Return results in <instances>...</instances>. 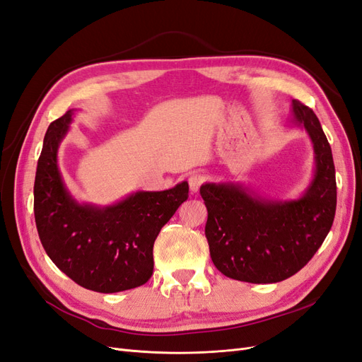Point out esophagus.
Wrapping results in <instances>:
<instances>
[{
  "label": "esophagus",
  "instance_id": "esophagus-1",
  "mask_svg": "<svg viewBox=\"0 0 362 362\" xmlns=\"http://www.w3.org/2000/svg\"><path fill=\"white\" fill-rule=\"evenodd\" d=\"M204 181H205V177H204V175H201V173H193V175H190V177H189V187H190V192H192V193H198L199 189H201V185L204 184Z\"/></svg>",
  "mask_w": 362,
  "mask_h": 362
}]
</instances>
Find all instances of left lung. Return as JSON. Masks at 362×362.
<instances>
[{"label":"left lung","instance_id":"left-lung-1","mask_svg":"<svg viewBox=\"0 0 362 362\" xmlns=\"http://www.w3.org/2000/svg\"><path fill=\"white\" fill-rule=\"evenodd\" d=\"M293 122L308 133L315 154L310 187L296 201H272L242 184L201 187L210 255L225 276L252 284L279 282L298 273L331 231L337 208L331 145L310 107L293 100Z\"/></svg>","mask_w":362,"mask_h":362}]
</instances>
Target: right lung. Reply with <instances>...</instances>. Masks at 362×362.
Masks as SVG:
<instances>
[{
	"instance_id": "1",
	"label": "right lung",
	"mask_w": 362,
	"mask_h": 362,
	"mask_svg": "<svg viewBox=\"0 0 362 362\" xmlns=\"http://www.w3.org/2000/svg\"><path fill=\"white\" fill-rule=\"evenodd\" d=\"M74 110L51 122L35 180V218L43 249L64 275L98 293H117L146 284L154 272V242L189 198L182 181L163 192H136L115 205L78 204L57 166V151Z\"/></svg>"
}]
</instances>
